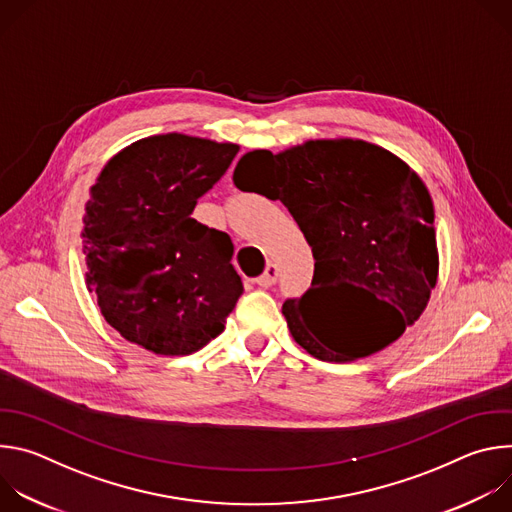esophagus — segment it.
<instances>
[{"label":"esophagus","mask_w":512,"mask_h":512,"mask_svg":"<svg viewBox=\"0 0 512 512\" xmlns=\"http://www.w3.org/2000/svg\"><path fill=\"white\" fill-rule=\"evenodd\" d=\"M277 273H279L277 265H275V263H267L263 275L257 277V283H259L261 287H271V285L277 281Z\"/></svg>","instance_id":"obj_1"}]
</instances>
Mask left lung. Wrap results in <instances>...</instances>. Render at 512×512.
I'll use <instances>...</instances> for the list:
<instances>
[{
  "label": "left lung",
  "instance_id": "8db88e82",
  "mask_svg": "<svg viewBox=\"0 0 512 512\" xmlns=\"http://www.w3.org/2000/svg\"><path fill=\"white\" fill-rule=\"evenodd\" d=\"M233 182L281 200L312 247V287L283 304L289 332L308 354L328 362L364 358L423 314L440 271L433 202L401 158L364 139H310L279 154L247 152ZM344 286L380 306L364 339L335 324L331 294Z\"/></svg>",
  "mask_w": 512,
  "mask_h": 512
}]
</instances>
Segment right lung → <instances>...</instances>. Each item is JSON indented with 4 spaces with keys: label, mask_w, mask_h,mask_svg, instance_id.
<instances>
[{
    "label": "right lung",
    "mask_w": 512,
    "mask_h": 512,
    "mask_svg": "<svg viewBox=\"0 0 512 512\" xmlns=\"http://www.w3.org/2000/svg\"><path fill=\"white\" fill-rule=\"evenodd\" d=\"M239 145L162 133L117 152L83 216L87 287L107 324L164 356L200 350L225 330L243 294L233 241L192 218Z\"/></svg>",
    "instance_id": "obj_1"
}]
</instances>
